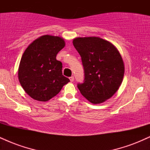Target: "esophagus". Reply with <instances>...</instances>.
I'll list each match as a JSON object with an SVG mask.
<instances>
[{"label": "esophagus", "mask_w": 150, "mask_h": 150, "mask_svg": "<svg viewBox=\"0 0 150 150\" xmlns=\"http://www.w3.org/2000/svg\"><path fill=\"white\" fill-rule=\"evenodd\" d=\"M69 79H70V82H73V81H74V77H73V76H72V77H70Z\"/></svg>", "instance_id": "1"}]
</instances>
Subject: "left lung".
Here are the masks:
<instances>
[{"label": "left lung", "instance_id": "1", "mask_svg": "<svg viewBox=\"0 0 150 150\" xmlns=\"http://www.w3.org/2000/svg\"><path fill=\"white\" fill-rule=\"evenodd\" d=\"M73 43L85 71V82L77 85L79 90L92 104L104 102L123 82L125 66L121 55L113 44L100 37H77Z\"/></svg>", "mask_w": 150, "mask_h": 150}]
</instances>
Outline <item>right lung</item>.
Listing matches in <instances>:
<instances>
[{
    "instance_id": "obj_1",
    "label": "right lung",
    "mask_w": 150,
    "mask_h": 150,
    "mask_svg": "<svg viewBox=\"0 0 150 150\" xmlns=\"http://www.w3.org/2000/svg\"><path fill=\"white\" fill-rule=\"evenodd\" d=\"M65 46L62 37L47 34L35 39L22 54L18 79L25 92L34 100H50L70 82L62 73V63L56 60Z\"/></svg>"
}]
</instances>
